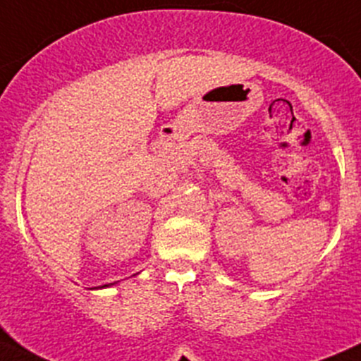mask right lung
<instances>
[{
  "mask_svg": "<svg viewBox=\"0 0 361 361\" xmlns=\"http://www.w3.org/2000/svg\"><path fill=\"white\" fill-rule=\"evenodd\" d=\"M113 283H110V285H103V286H99V288H106V286H111Z\"/></svg>",
  "mask_w": 361,
  "mask_h": 361,
  "instance_id": "add662e5",
  "label": "right lung"
}]
</instances>
